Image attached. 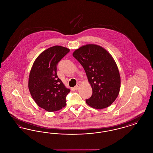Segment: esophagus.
Returning a JSON list of instances; mask_svg holds the SVG:
<instances>
[{"mask_svg":"<svg viewBox=\"0 0 153 153\" xmlns=\"http://www.w3.org/2000/svg\"><path fill=\"white\" fill-rule=\"evenodd\" d=\"M80 84H77V85H76V86H75V87H74V89H75L76 90H77V89H79V88H80Z\"/></svg>","mask_w":153,"mask_h":153,"instance_id":"obj_1","label":"esophagus"}]
</instances>
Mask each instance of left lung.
Returning a JSON list of instances; mask_svg holds the SVG:
<instances>
[{
    "instance_id": "left-lung-1",
    "label": "left lung",
    "mask_w": 153,
    "mask_h": 153,
    "mask_svg": "<svg viewBox=\"0 0 153 153\" xmlns=\"http://www.w3.org/2000/svg\"><path fill=\"white\" fill-rule=\"evenodd\" d=\"M73 56L83 66L92 89V95L86 100L87 104L95 109L109 107L120 89V73L112 56L95 44L81 46L73 52Z\"/></svg>"
}]
</instances>
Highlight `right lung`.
Returning a JSON list of instances; mask_svg holds the SVG:
<instances>
[{
	"mask_svg": "<svg viewBox=\"0 0 153 153\" xmlns=\"http://www.w3.org/2000/svg\"><path fill=\"white\" fill-rule=\"evenodd\" d=\"M69 51L58 45L48 48L37 57L30 72V93L36 104L48 112L60 110L66 104L71 90L58 78L57 65Z\"/></svg>",
	"mask_w": 153,
	"mask_h": 153,
	"instance_id": "add662e5",
	"label": "right lung"
}]
</instances>
